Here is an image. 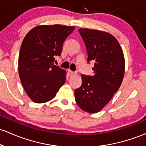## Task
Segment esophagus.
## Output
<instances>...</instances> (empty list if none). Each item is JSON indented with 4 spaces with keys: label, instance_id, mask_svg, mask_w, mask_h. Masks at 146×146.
<instances>
[{
    "label": "esophagus",
    "instance_id": "esophagus-1",
    "mask_svg": "<svg viewBox=\"0 0 146 146\" xmlns=\"http://www.w3.org/2000/svg\"><path fill=\"white\" fill-rule=\"evenodd\" d=\"M68 74L70 76H71V75H73L76 74V73H75V72H74V71H71V70H68Z\"/></svg>",
    "mask_w": 146,
    "mask_h": 146
}]
</instances>
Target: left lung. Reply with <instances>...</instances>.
Masks as SVG:
<instances>
[{"instance_id":"obj_1","label":"left lung","mask_w":146,"mask_h":146,"mask_svg":"<svg viewBox=\"0 0 146 146\" xmlns=\"http://www.w3.org/2000/svg\"><path fill=\"white\" fill-rule=\"evenodd\" d=\"M86 46L88 63L95 62L93 75H82V84L75 90L81 109L95 113L105 106L119 88L125 71L124 57L113 35L89 29L78 30Z\"/></svg>"}]
</instances>
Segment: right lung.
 Segmentation results:
<instances>
[{
  "mask_svg": "<svg viewBox=\"0 0 146 146\" xmlns=\"http://www.w3.org/2000/svg\"><path fill=\"white\" fill-rule=\"evenodd\" d=\"M74 27L37 26L25 37L20 50L18 72L23 88L33 102L44 103L56 97L66 81V71L54 65Z\"/></svg>",
  "mask_w": 146,
  "mask_h": 146,
  "instance_id": "right-lung-1",
  "label": "right lung"
}]
</instances>
